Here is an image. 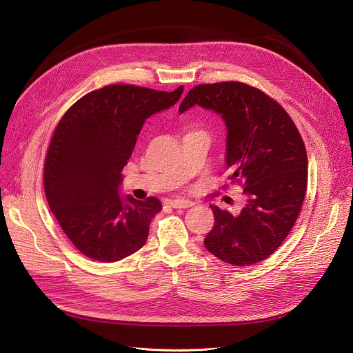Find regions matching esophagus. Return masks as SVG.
Masks as SVG:
<instances>
[{"mask_svg": "<svg viewBox=\"0 0 353 353\" xmlns=\"http://www.w3.org/2000/svg\"><path fill=\"white\" fill-rule=\"evenodd\" d=\"M169 205L172 206L174 209H187L193 206V201L190 200H170Z\"/></svg>", "mask_w": 353, "mask_h": 353, "instance_id": "esophagus-1", "label": "esophagus"}]
</instances>
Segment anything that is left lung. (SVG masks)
Segmentation results:
<instances>
[{"label":"left lung","mask_w":353,"mask_h":353,"mask_svg":"<svg viewBox=\"0 0 353 353\" xmlns=\"http://www.w3.org/2000/svg\"><path fill=\"white\" fill-rule=\"evenodd\" d=\"M194 105L225 123V163L245 197L239 215L210 205L215 225L205 248L234 266L258 263L280 248L301 212L307 183L302 137L279 103L241 82L197 85L179 113Z\"/></svg>","instance_id":"left-lung-1"}]
</instances>
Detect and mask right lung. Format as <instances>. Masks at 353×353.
Listing matches in <instances>:
<instances>
[{"label":"right lung","instance_id":"right-lung-1","mask_svg":"<svg viewBox=\"0 0 353 353\" xmlns=\"http://www.w3.org/2000/svg\"><path fill=\"white\" fill-rule=\"evenodd\" d=\"M183 91L109 85L83 95L61 117L46 159L44 188L61 230L87 258L117 262L145 244L162 203L121 196V172L145 119L172 108Z\"/></svg>","mask_w":353,"mask_h":353}]
</instances>
